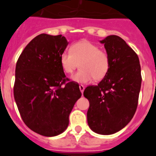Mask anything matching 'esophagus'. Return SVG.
<instances>
[{
	"instance_id": "obj_1",
	"label": "esophagus",
	"mask_w": 156,
	"mask_h": 156,
	"mask_svg": "<svg viewBox=\"0 0 156 156\" xmlns=\"http://www.w3.org/2000/svg\"><path fill=\"white\" fill-rule=\"evenodd\" d=\"M79 89H80V90H81V94H83V92H84V85H79Z\"/></svg>"
}]
</instances>
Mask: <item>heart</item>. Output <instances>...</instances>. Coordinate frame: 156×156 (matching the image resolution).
<instances>
[{
  "instance_id": "1",
  "label": "heart",
  "mask_w": 156,
  "mask_h": 156,
  "mask_svg": "<svg viewBox=\"0 0 156 156\" xmlns=\"http://www.w3.org/2000/svg\"><path fill=\"white\" fill-rule=\"evenodd\" d=\"M79 63L80 70L71 77L72 81L79 84H87L94 78L100 81L110 66L108 53L87 40L73 44L70 50H66L60 56L61 66L66 73H72Z\"/></svg>"
}]
</instances>
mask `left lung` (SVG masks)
<instances>
[{"instance_id":"8db88e82","label":"left lung","mask_w":156,"mask_h":156,"mask_svg":"<svg viewBox=\"0 0 156 156\" xmlns=\"http://www.w3.org/2000/svg\"><path fill=\"white\" fill-rule=\"evenodd\" d=\"M109 56L107 74L97 86L84 91L89 100L87 123L95 133L113 134L133 117L141 87V69L136 53L117 35L100 41Z\"/></svg>"}]
</instances>
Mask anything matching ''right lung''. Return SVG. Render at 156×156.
Returning a JSON list of instances; mask_svg holds the SVG:
<instances>
[{
  "mask_svg": "<svg viewBox=\"0 0 156 156\" xmlns=\"http://www.w3.org/2000/svg\"><path fill=\"white\" fill-rule=\"evenodd\" d=\"M69 42L62 34H41L19 57L13 94L24 123L35 133L55 136L68 127L74 105L81 97L79 86L68 82L60 56Z\"/></svg>",
  "mask_w": 156,
  "mask_h": 156,
  "instance_id": "1",
  "label": "right lung"
}]
</instances>
